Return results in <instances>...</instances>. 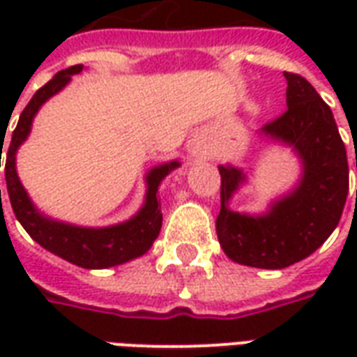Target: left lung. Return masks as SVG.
Returning a JSON list of instances; mask_svg holds the SVG:
<instances>
[{
	"mask_svg": "<svg viewBox=\"0 0 357 357\" xmlns=\"http://www.w3.org/2000/svg\"><path fill=\"white\" fill-rule=\"evenodd\" d=\"M283 76L289 109L260 133L294 149L302 160L298 185L262 216L239 214L229 208V199L245 174L231 164L220 166L218 239L233 262L250 268L283 269L315 252L335 231L348 197L346 147L329 105L300 74Z\"/></svg>",
	"mask_w": 357,
	"mask_h": 357,
	"instance_id": "1",
	"label": "left lung"
}]
</instances>
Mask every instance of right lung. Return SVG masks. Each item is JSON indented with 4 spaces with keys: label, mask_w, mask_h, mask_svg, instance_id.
Wrapping results in <instances>:
<instances>
[{
    "label": "right lung",
    "mask_w": 357,
    "mask_h": 357,
    "mask_svg": "<svg viewBox=\"0 0 357 357\" xmlns=\"http://www.w3.org/2000/svg\"><path fill=\"white\" fill-rule=\"evenodd\" d=\"M82 68L84 66L76 65L55 74L43 88L36 91L34 97L20 112L19 124L13 132L11 143L5 153V181H7V193H9L15 216L38 245H42L45 250L61 256L63 260L74 264V266L86 269H105L130 262L137 256H143L153 247V243L162 227V210H160V201L156 197V191H158L160 181L174 168H178L179 162L172 160V162L160 164L149 172L145 204L132 220H128L124 224L110 225V227H80V225L55 222V220H50L40 214L17 176V166H15L17 151L22 145V141L28 137L32 120L40 107L50 97L65 88L70 82V76L80 73Z\"/></svg>",
    "instance_id": "1"
}]
</instances>
